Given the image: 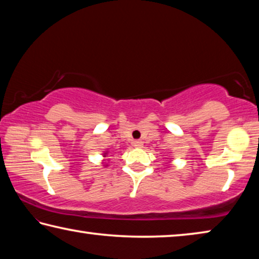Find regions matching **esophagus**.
<instances>
[{"instance_id":"34e87169","label":"esophagus","mask_w":259,"mask_h":259,"mask_svg":"<svg viewBox=\"0 0 259 259\" xmlns=\"http://www.w3.org/2000/svg\"><path fill=\"white\" fill-rule=\"evenodd\" d=\"M133 146H134L135 148H142V147H143V142L140 141V140H138V141H134V142H133Z\"/></svg>"}]
</instances>
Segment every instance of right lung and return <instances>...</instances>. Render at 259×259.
<instances>
[{"label":"right lung","instance_id":"obj_1","mask_svg":"<svg viewBox=\"0 0 259 259\" xmlns=\"http://www.w3.org/2000/svg\"><path fill=\"white\" fill-rule=\"evenodd\" d=\"M108 152H109L108 150H106V151H103V152H102V157H103V159H102V165H103V167H108V166H109V165H108V162L106 161V160H107L106 158L108 157V156H107V155H108Z\"/></svg>","mask_w":259,"mask_h":259}]
</instances>
